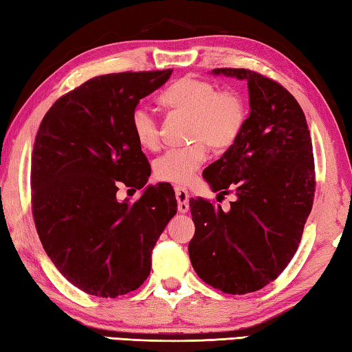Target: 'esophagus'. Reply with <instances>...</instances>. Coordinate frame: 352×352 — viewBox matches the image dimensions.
Here are the masks:
<instances>
[{
	"mask_svg": "<svg viewBox=\"0 0 352 352\" xmlns=\"http://www.w3.org/2000/svg\"><path fill=\"white\" fill-rule=\"evenodd\" d=\"M175 197L178 201V212H188L189 211V192L184 188H175Z\"/></svg>",
	"mask_w": 352,
	"mask_h": 352,
	"instance_id": "obj_1",
	"label": "esophagus"
}]
</instances>
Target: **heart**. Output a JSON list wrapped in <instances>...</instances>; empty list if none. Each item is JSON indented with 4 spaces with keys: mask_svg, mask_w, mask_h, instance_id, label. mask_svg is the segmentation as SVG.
Masks as SVG:
<instances>
[{
    "mask_svg": "<svg viewBox=\"0 0 352 352\" xmlns=\"http://www.w3.org/2000/svg\"><path fill=\"white\" fill-rule=\"evenodd\" d=\"M163 102L170 109L190 115L189 136L192 144L170 147L155 160L153 170L160 180L184 184L192 180L195 172L205 163L206 144L225 151L239 138L247 121V105L234 91H219L212 82L186 76L162 94ZM132 130L142 147L153 148L160 141L158 122L144 105L132 111Z\"/></svg>",
    "mask_w": 352,
    "mask_h": 352,
    "instance_id": "1",
    "label": "heart"
}]
</instances>
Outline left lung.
<instances>
[{
    "instance_id": "8db88e82",
    "label": "left lung",
    "mask_w": 352,
    "mask_h": 352,
    "mask_svg": "<svg viewBox=\"0 0 352 352\" xmlns=\"http://www.w3.org/2000/svg\"><path fill=\"white\" fill-rule=\"evenodd\" d=\"M247 80L250 113L239 138L204 170L212 192L233 190L230 210L190 199L189 258L200 279L242 295L276 279L296 253L315 192L314 152L300 104L254 71L217 68Z\"/></svg>"
}]
</instances>
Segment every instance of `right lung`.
Segmentation results:
<instances>
[{
    "label": "right lung",
    "instance_id": "right-lung-1",
    "mask_svg": "<svg viewBox=\"0 0 352 352\" xmlns=\"http://www.w3.org/2000/svg\"><path fill=\"white\" fill-rule=\"evenodd\" d=\"M172 69L105 74L65 94L35 136L32 214L46 254L76 287L100 298L136 290L152 267V250L177 212L169 183H146L151 166L132 130L142 98ZM121 184L145 188L119 202Z\"/></svg>",
    "mask_w": 352,
    "mask_h": 352
}]
</instances>
